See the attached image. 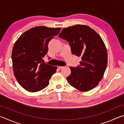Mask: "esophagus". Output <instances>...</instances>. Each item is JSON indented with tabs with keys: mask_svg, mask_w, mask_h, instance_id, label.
I'll list each match as a JSON object with an SVG mask.
<instances>
[{
	"mask_svg": "<svg viewBox=\"0 0 124 124\" xmlns=\"http://www.w3.org/2000/svg\"><path fill=\"white\" fill-rule=\"evenodd\" d=\"M63 66H57V68H60V69H61V68H63Z\"/></svg>",
	"mask_w": 124,
	"mask_h": 124,
	"instance_id": "34e87169",
	"label": "esophagus"
}]
</instances>
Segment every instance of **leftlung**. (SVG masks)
Wrapping results in <instances>:
<instances>
[{
	"instance_id": "1",
	"label": "left lung",
	"mask_w": 124,
	"mask_h": 124,
	"mask_svg": "<svg viewBox=\"0 0 124 124\" xmlns=\"http://www.w3.org/2000/svg\"><path fill=\"white\" fill-rule=\"evenodd\" d=\"M58 37L70 44L72 53L80 57L77 67H70L67 78L69 84L81 91L93 89L102 79L107 65L106 47L101 37L85 25H75L62 29Z\"/></svg>"
}]
</instances>
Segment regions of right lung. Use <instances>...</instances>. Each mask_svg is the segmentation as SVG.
<instances>
[{
	"label": "right lung",
	"mask_w": 124,
	"mask_h": 124,
	"mask_svg": "<svg viewBox=\"0 0 124 124\" xmlns=\"http://www.w3.org/2000/svg\"><path fill=\"white\" fill-rule=\"evenodd\" d=\"M60 28L33 27L21 35L12 51L14 75L18 83L29 92H37L48 86L57 67L44 63L48 44L58 34Z\"/></svg>",
	"instance_id": "obj_1"
}]
</instances>
